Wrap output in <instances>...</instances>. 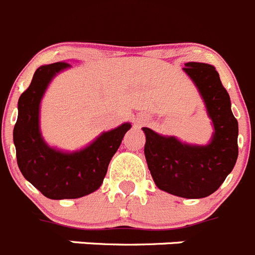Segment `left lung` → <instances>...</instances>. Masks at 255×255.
<instances>
[{
    "label": "left lung",
    "instance_id": "8db88e82",
    "mask_svg": "<svg viewBox=\"0 0 255 255\" xmlns=\"http://www.w3.org/2000/svg\"><path fill=\"white\" fill-rule=\"evenodd\" d=\"M184 70L194 80L206 104L215 133L208 146H190L175 137H163L149 128L144 156L157 187L186 199H201L215 192L232 172L238 158V121L230 98L215 68L186 63Z\"/></svg>",
    "mask_w": 255,
    "mask_h": 255
}]
</instances>
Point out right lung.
I'll return each mask as SVG.
<instances>
[{
	"label": "right lung",
	"instance_id": "add662e5",
	"mask_svg": "<svg viewBox=\"0 0 255 255\" xmlns=\"http://www.w3.org/2000/svg\"><path fill=\"white\" fill-rule=\"evenodd\" d=\"M65 61L40 66L31 84L18 99V117L13 128L17 165L23 177L44 196L52 200L78 199L98 190L112 157L120 148L129 123L103 133L90 146L64 153L47 146L39 129V107L50 80Z\"/></svg>",
	"mask_w": 255,
	"mask_h": 255
}]
</instances>
